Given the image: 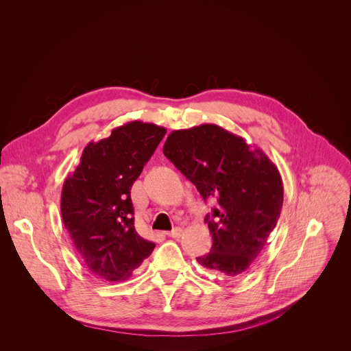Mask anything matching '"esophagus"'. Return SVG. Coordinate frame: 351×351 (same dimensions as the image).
<instances>
[{
    "label": "esophagus",
    "instance_id": "esophagus-1",
    "mask_svg": "<svg viewBox=\"0 0 351 351\" xmlns=\"http://www.w3.org/2000/svg\"><path fill=\"white\" fill-rule=\"evenodd\" d=\"M182 232H183V230H182L180 227H175L172 231L165 232V234H167L168 237H172V239H179V237L182 236Z\"/></svg>",
    "mask_w": 351,
    "mask_h": 351
}]
</instances>
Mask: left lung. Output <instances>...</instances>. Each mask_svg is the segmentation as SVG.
Segmentation results:
<instances>
[{
	"label": "left lung",
	"mask_w": 351,
	"mask_h": 351,
	"mask_svg": "<svg viewBox=\"0 0 351 351\" xmlns=\"http://www.w3.org/2000/svg\"><path fill=\"white\" fill-rule=\"evenodd\" d=\"M164 156L217 208L206 215L210 251L197 262L227 278L240 277L267 244L284 201L277 167L261 149L215 124L171 132Z\"/></svg>",
	"instance_id": "8db88e82"
}]
</instances>
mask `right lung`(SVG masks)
Instances as JSON below:
<instances>
[{
  "mask_svg": "<svg viewBox=\"0 0 351 351\" xmlns=\"http://www.w3.org/2000/svg\"><path fill=\"white\" fill-rule=\"evenodd\" d=\"M167 130L132 121L90 142L62 190V219L90 273L106 281L127 280L156 244L135 230L131 187Z\"/></svg>",
  "mask_w": 351,
  "mask_h": 351,
  "instance_id": "obj_1",
  "label": "right lung"
}]
</instances>
